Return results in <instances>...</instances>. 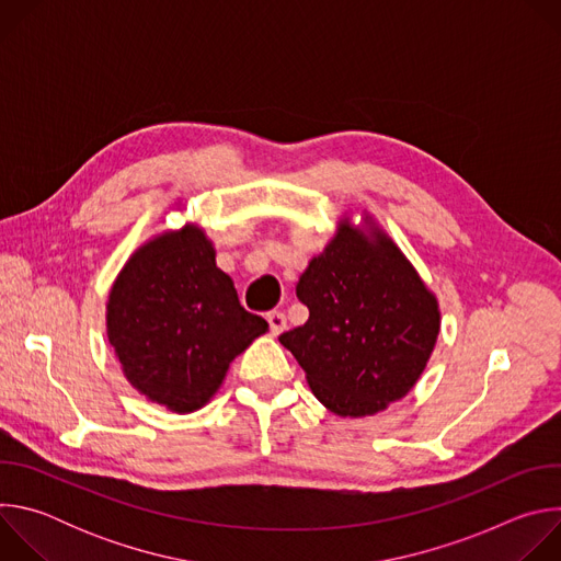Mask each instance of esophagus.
Listing matches in <instances>:
<instances>
[{
    "label": "esophagus",
    "mask_w": 561,
    "mask_h": 561,
    "mask_svg": "<svg viewBox=\"0 0 561 561\" xmlns=\"http://www.w3.org/2000/svg\"><path fill=\"white\" fill-rule=\"evenodd\" d=\"M266 319H268V327H271L273 335H279L286 331V314L282 310H271L266 314Z\"/></svg>",
    "instance_id": "34e87169"
}]
</instances>
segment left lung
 Wrapping results in <instances>:
<instances>
[{"mask_svg":"<svg viewBox=\"0 0 561 561\" xmlns=\"http://www.w3.org/2000/svg\"><path fill=\"white\" fill-rule=\"evenodd\" d=\"M308 322L279 337L312 394L340 417H366L409 394L437 344L435 293L370 215L340 219L297 282Z\"/></svg>","mask_w":561,"mask_h":561,"instance_id":"left-lung-1","label":"left lung"}]
</instances>
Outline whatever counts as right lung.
<instances>
[{
	"instance_id": "obj_1",
	"label": "right lung",
	"mask_w": 561,
	"mask_h": 561,
	"mask_svg": "<svg viewBox=\"0 0 561 561\" xmlns=\"http://www.w3.org/2000/svg\"><path fill=\"white\" fill-rule=\"evenodd\" d=\"M266 331V319L239 304L197 224L150 237L106 301V335L124 377L178 415L206 407L230 362Z\"/></svg>"
}]
</instances>
